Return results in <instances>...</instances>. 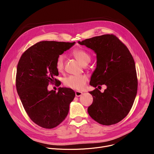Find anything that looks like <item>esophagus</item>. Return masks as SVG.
Masks as SVG:
<instances>
[{
    "mask_svg": "<svg viewBox=\"0 0 154 154\" xmlns=\"http://www.w3.org/2000/svg\"><path fill=\"white\" fill-rule=\"evenodd\" d=\"M82 92H80V91H75V95L77 96V97H80V96H81L82 95Z\"/></svg>",
    "mask_w": 154,
    "mask_h": 154,
    "instance_id": "obj_1",
    "label": "esophagus"
}]
</instances>
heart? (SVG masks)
<instances>
[{"label": "heart", "mask_w": 154, "mask_h": 154, "mask_svg": "<svg viewBox=\"0 0 154 154\" xmlns=\"http://www.w3.org/2000/svg\"><path fill=\"white\" fill-rule=\"evenodd\" d=\"M72 55L84 66H86L91 62V57L87 52L82 49H75L72 52ZM64 57L59 55L55 62V68L59 72H62L64 69ZM88 79L85 75H69L64 79V84L66 86L73 89L80 91L85 87Z\"/></svg>", "instance_id": "obj_1"}]
</instances>
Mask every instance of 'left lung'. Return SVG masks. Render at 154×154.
<instances>
[{
	"label": "left lung",
	"mask_w": 154,
	"mask_h": 154,
	"mask_svg": "<svg viewBox=\"0 0 154 154\" xmlns=\"http://www.w3.org/2000/svg\"><path fill=\"white\" fill-rule=\"evenodd\" d=\"M97 54V67L90 85H106L102 93L95 88L89 93L93 102L88 107L89 116L104 125L116 124L130 112L137 92L135 64L127 46L114 34H105L78 42Z\"/></svg>",
	"instance_id": "obj_1"
}]
</instances>
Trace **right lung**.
Returning <instances> with one entry per match:
<instances>
[{
    "label": "right lung",
    "mask_w": 154,
    "mask_h": 154,
    "mask_svg": "<svg viewBox=\"0 0 154 154\" xmlns=\"http://www.w3.org/2000/svg\"><path fill=\"white\" fill-rule=\"evenodd\" d=\"M75 43L39 42L27 48L19 59L16 88L27 115L40 127L53 128L67 116L75 92L66 87H59L57 92L48 91L47 86L59 81L55 79L59 75L55 66L57 57Z\"/></svg>",
    "instance_id": "add662e5"
}]
</instances>
